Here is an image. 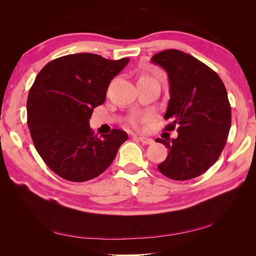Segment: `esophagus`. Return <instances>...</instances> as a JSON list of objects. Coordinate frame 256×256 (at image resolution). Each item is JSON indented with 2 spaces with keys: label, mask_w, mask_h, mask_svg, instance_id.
<instances>
[{
  "label": "esophagus",
  "mask_w": 256,
  "mask_h": 256,
  "mask_svg": "<svg viewBox=\"0 0 256 256\" xmlns=\"http://www.w3.org/2000/svg\"><path fill=\"white\" fill-rule=\"evenodd\" d=\"M134 138H136L138 140L140 141L142 144H144V145H150V144L154 143L152 138H147V136H134Z\"/></svg>",
  "instance_id": "34e87169"
}]
</instances>
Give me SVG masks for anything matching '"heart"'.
<instances>
[{
    "label": "heart",
    "instance_id": "b5f03b06",
    "mask_svg": "<svg viewBox=\"0 0 256 256\" xmlns=\"http://www.w3.org/2000/svg\"><path fill=\"white\" fill-rule=\"evenodd\" d=\"M150 118V116H140V115H132V116H130V118H129V125L131 126V127H134V128H136L138 126V122H145V120H148Z\"/></svg>",
    "mask_w": 256,
    "mask_h": 256
}]
</instances>
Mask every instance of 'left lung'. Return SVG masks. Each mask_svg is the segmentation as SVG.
Segmentation results:
<instances>
[{
  "mask_svg": "<svg viewBox=\"0 0 256 256\" xmlns=\"http://www.w3.org/2000/svg\"><path fill=\"white\" fill-rule=\"evenodd\" d=\"M164 69L170 82V100L164 130L177 127L172 141L157 138L168 150L158 166L164 176L188 180L202 175L218 160L232 124L228 92L220 76L190 54L170 49L152 58Z\"/></svg>",
  "mask_w": 256,
  "mask_h": 256,
  "instance_id": "8db88e82",
  "label": "left lung"
}]
</instances>
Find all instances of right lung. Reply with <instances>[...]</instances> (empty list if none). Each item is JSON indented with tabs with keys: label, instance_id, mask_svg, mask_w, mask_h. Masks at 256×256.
Masks as SVG:
<instances>
[{
	"label": "right lung",
	"instance_id": "obj_1",
	"mask_svg": "<svg viewBox=\"0 0 256 256\" xmlns=\"http://www.w3.org/2000/svg\"><path fill=\"white\" fill-rule=\"evenodd\" d=\"M128 62L68 54L49 62L37 74L26 102L28 126L44 164L64 180L81 182L99 176L127 141L120 129L98 138L88 120Z\"/></svg>",
	"mask_w": 256,
	"mask_h": 256
}]
</instances>
